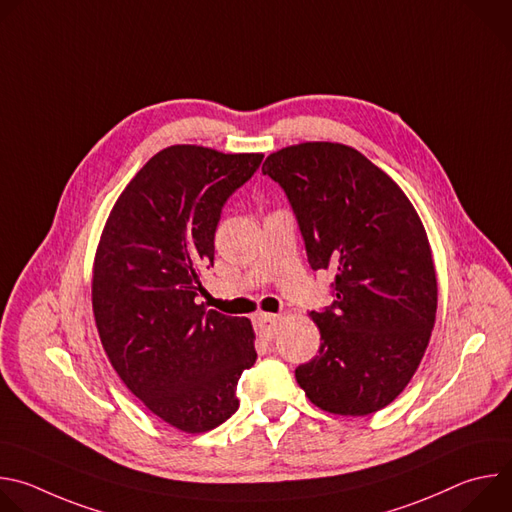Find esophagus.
Here are the masks:
<instances>
[{
    "mask_svg": "<svg viewBox=\"0 0 512 512\" xmlns=\"http://www.w3.org/2000/svg\"><path fill=\"white\" fill-rule=\"evenodd\" d=\"M277 322L279 318L273 316V314H257L255 316V326H257V332L263 336V338H273L275 330H277Z\"/></svg>",
    "mask_w": 512,
    "mask_h": 512,
    "instance_id": "34e87169",
    "label": "esophagus"
}]
</instances>
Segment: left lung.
<instances>
[{"instance_id":"obj_1","label":"left lung","mask_w":512,"mask_h":512,"mask_svg":"<svg viewBox=\"0 0 512 512\" xmlns=\"http://www.w3.org/2000/svg\"><path fill=\"white\" fill-rule=\"evenodd\" d=\"M294 208L308 263L330 269L334 302L310 318L318 356L296 381L320 409L371 415L413 379L437 310V277L425 227L397 182L350 145L304 141L267 156Z\"/></svg>"}]
</instances>
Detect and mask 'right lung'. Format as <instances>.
Returning a JSON list of instances; mask_svg holds the SVG:
<instances>
[{
    "label": "right lung",
    "mask_w": 512,
    "mask_h": 512,
    "mask_svg": "<svg viewBox=\"0 0 512 512\" xmlns=\"http://www.w3.org/2000/svg\"><path fill=\"white\" fill-rule=\"evenodd\" d=\"M263 154L170 145L113 204L93 263V316L111 367L156 417L204 433L237 409V383L257 360L249 318L194 298L214 261L227 198Z\"/></svg>",
    "instance_id": "add662e5"
}]
</instances>
